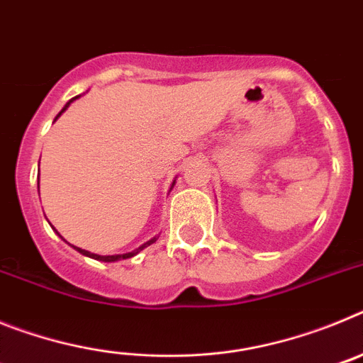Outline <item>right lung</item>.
I'll return each mask as SVG.
<instances>
[{
  "mask_svg": "<svg viewBox=\"0 0 363 363\" xmlns=\"http://www.w3.org/2000/svg\"><path fill=\"white\" fill-rule=\"evenodd\" d=\"M74 99H76V98H72V99H70L69 104H67L65 107L62 108V112L65 111V108L69 107L70 104H72ZM62 112H60V114H57V116H62ZM172 185H174V184H172ZM171 189H172V187H171ZM154 242H156V238H152V240H149V242H145V243H143V245H140V247H138V249H134L133 252H125V255H112V256H101V255H94V252H89V251H85V249H79V247H74V245H72V247H74V249H76V251H78V252H82L83 256H89V258L99 259V262H118V259H127V258H133V256H136L138 252H140V251H143V249H145V247H149L150 243H154Z\"/></svg>",
  "mask_w": 363,
  "mask_h": 363,
  "instance_id": "add662e5",
  "label": "right lung"
}]
</instances>
